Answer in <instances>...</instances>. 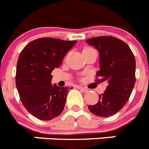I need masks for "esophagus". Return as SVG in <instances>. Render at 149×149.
Wrapping results in <instances>:
<instances>
[{
	"label": "esophagus",
	"mask_w": 149,
	"mask_h": 149,
	"mask_svg": "<svg viewBox=\"0 0 149 149\" xmlns=\"http://www.w3.org/2000/svg\"><path fill=\"white\" fill-rule=\"evenodd\" d=\"M78 88H79L80 90H81L83 92H88V88H84V87H78Z\"/></svg>",
	"instance_id": "1"
}]
</instances>
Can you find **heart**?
I'll return each instance as SVG.
<instances>
[{
	"label": "heart",
	"mask_w": 149,
	"mask_h": 149,
	"mask_svg": "<svg viewBox=\"0 0 149 149\" xmlns=\"http://www.w3.org/2000/svg\"><path fill=\"white\" fill-rule=\"evenodd\" d=\"M92 50H94L91 47H85L84 49H83V52H88V51H92Z\"/></svg>",
	"instance_id": "obj_1"
}]
</instances>
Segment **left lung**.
<instances>
[{
	"instance_id": "8db88e82",
	"label": "left lung",
	"mask_w": 149,
	"mask_h": 149,
	"mask_svg": "<svg viewBox=\"0 0 149 149\" xmlns=\"http://www.w3.org/2000/svg\"><path fill=\"white\" fill-rule=\"evenodd\" d=\"M100 53L98 81L108 83L107 87L95 105L88 106L92 113L108 117L118 113L126 105L136 83V58L132 50L121 39L98 36L87 39Z\"/></svg>"
}]
</instances>
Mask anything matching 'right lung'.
Instances as JSON below:
<instances>
[{
    "instance_id": "obj_1",
    "label": "right lung",
    "mask_w": 149,
    "mask_h": 149,
    "mask_svg": "<svg viewBox=\"0 0 149 149\" xmlns=\"http://www.w3.org/2000/svg\"><path fill=\"white\" fill-rule=\"evenodd\" d=\"M77 41L39 38L30 42L20 52L16 71L19 98L29 113L42 120L59 116L66 102L68 87L52 86V70Z\"/></svg>"
}]
</instances>
